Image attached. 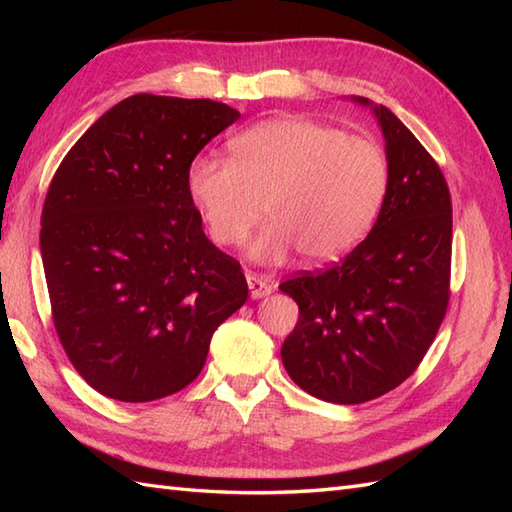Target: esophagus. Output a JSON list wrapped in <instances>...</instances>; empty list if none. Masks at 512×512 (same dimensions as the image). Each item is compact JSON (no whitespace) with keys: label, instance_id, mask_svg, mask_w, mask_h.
Instances as JSON below:
<instances>
[{"label":"esophagus","instance_id":"obj_1","mask_svg":"<svg viewBox=\"0 0 512 512\" xmlns=\"http://www.w3.org/2000/svg\"><path fill=\"white\" fill-rule=\"evenodd\" d=\"M246 281H248V290H250V297L253 299H262L266 295L273 292V284L262 275H255V273H246Z\"/></svg>","mask_w":512,"mask_h":512}]
</instances>
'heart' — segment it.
Segmentation results:
<instances>
[{"instance_id": "b5f03b06", "label": "heart", "mask_w": 512, "mask_h": 512, "mask_svg": "<svg viewBox=\"0 0 512 512\" xmlns=\"http://www.w3.org/2000/svg\"><path fill=\"white\" fill-rule=\"evenodd\" d=\"M385 151L310 118H275L231 140V158L189 162L187 191L217 246H239L262 213L270 222L250 244L259 264L299 250L306 264H328L361 242L383 204Z\"/></svg>"}]
</instances>
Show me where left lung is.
<instances>
[{"instance_id": "obj_1", "label": "left lung", "mask_w": 512, "mask_h": 512, "mask_svg": "<svg viewBox=\"0 0 512 512\" xmlns=\"http://www.w3.org/2000/svg\"><path fill=\"white\" fill-rule=\"evenodd\" d=\"M385 136L387 191L369 235L339 264L281 284L299 306L281 361L321 400L358 405L407 380L449 306L451 193L438 162L385 105L363 96Z\"/></svg>"}]
</instances>
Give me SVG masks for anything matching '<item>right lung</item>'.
<instances>
[{
	"instance_id": "right-lung-1",
	"label": "right lung",
	"mask_w": 512,
	"mask_h": 512,
	"mask_svg": "<svg viewBox=\"0 0 512 512\" xmlns=\"http://www.w3.org/2000/svg\"><path fill=\"white\" fill-rule=\"evenodd\" d=\"M239 118L211 99L134 94L63 158L43 202L41 259L59 341L85 383L149 402L193 383L211 336L246 303L213 246L189 162Z\"/></svg>"
}]
</instances>
